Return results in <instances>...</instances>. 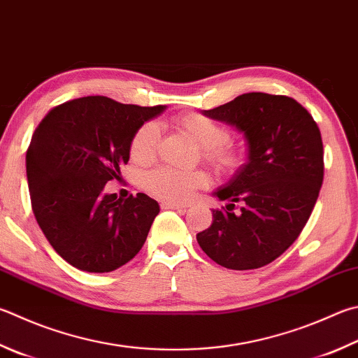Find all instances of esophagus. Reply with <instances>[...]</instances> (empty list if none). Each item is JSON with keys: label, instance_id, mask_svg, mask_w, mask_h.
<instances>
[{"label": "esophagus", "instance_id": "obj_1", "mask_svg": "<svg viewBox=\"0 0 358 358\" xmlns=\"http://www.w3.org/2000/svg\"><path fill=\"white\" fill-rule=\"evenodd\" d=\"M161 208H162V210H186L187 205L175 203V201H162Z\"/></svg>", "mask_w": 358, "mask_h": 358}]
</instances>
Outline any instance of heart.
Wrapping results in <instances>:
<instances>
[{
	"label": "heart",
	"instance_id": "obj_1",
	"mask_svg": "<svg viewBox=\"0 0 358 358\" xmlns=\"http://www.w3.org/2000/svg\"><path fill=\"white\" fill-rule=\"evenodd\" d=\"M175 125L201 147L203 158L219 172H230L241 162V152L227 142L229 131L220 123L199 113L175 117ZM159 129L155 123H144L131 141L129 155L136 162H148L157 153ZM208 177L201 171H180L173 167H157L142 177V186L148 192L169 201L187 200L192 192L203 187Z\"/></svg>",
	"mask_w": 358,
	"mask_h": 358
}]
</instances>
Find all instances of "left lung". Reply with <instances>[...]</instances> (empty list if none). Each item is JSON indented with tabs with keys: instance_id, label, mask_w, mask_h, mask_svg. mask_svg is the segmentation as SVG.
Here are the masks:
<instances>
[{
	"instance_id": "1",
	"label": "left lung",
	"mask_w": 358,
	"mask_h": 358,
	"mask_svg": "<svg viewBox=\"0 0 358 358\" xmlns=\"http://www.w3.org/2000/svg\"><path fill=\"white\" fill-rule=\"evenodd\" d=\"M201 114L243 133L247 162L213 192L227 210L197 235L208 257L227 269L274 262L301 235L320 196L324 152L307 109L285 95L250 92ZM240 211H232L234 205Z\"/></svg>"
}]
</instances>
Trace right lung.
I'll use <instances>...</instances> for the list:
<instances>
[{
	"label": "right lung",
	"instance_id": "right-lung-1",
	"mask_svg": "<svg viewBox=\"0 0 358 358\" xmlns=\"http://www.w3.org/2000/svg\"><path fill=\"white\" fill-rule=\"evenodd\" d=\"M166 106L83 96L51 109L26 152L32 211L53 249L76 269L111 272L144 245L157 200L117 197L105 185L122 177L138 129Z\"/></svg>",
	"mask_w": 358,
	"mask_h": 358
}]
</instances>
